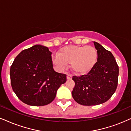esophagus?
I'll return each instance as SVG.
<instances>
[{
	"label": "esophagus",
	"instance_id": "esophagus-1",
	"mask_svg": "<svg viewBox=\"0 0 131 131\" xmlns=\"http://www.w3.org/2000/svg\"><path fill=\"white\" fill-rule=\"evenodd\" d=\"M67 80H71V79H72V75H71V74H68L67 76Z\"/></svg>",
	"mask_w": 131,
	"mask_h": 131
}]
</instances>
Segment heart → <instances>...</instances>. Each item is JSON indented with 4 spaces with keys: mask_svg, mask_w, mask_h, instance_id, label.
Wrapping results in <instances>:
<instances>
[{
    "mask_svg": "<svg viewBox=\"0 0 131 131\" xmlns=\"http://www.w3.org/2000/svg\"><path fill=\"white\" fill-rule=\"evenodd\" d=\"M54 63L61 70L71 64L75 74L82 75L89 72L97 60L98 52L92 46L70 45L61 48Z\"/></svg>",
    "mask_w": 131,
    "mask_h": 131,
    "instance_id": "obj_1",
    "label": "heart"
}]
</instances>
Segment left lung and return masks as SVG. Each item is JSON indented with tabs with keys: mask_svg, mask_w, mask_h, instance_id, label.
Here are the masks:
<instances>
[{
	"mask_svg": "<svg viewBox=\"0 0 131 131\" xmlns=\"http://www.w3.org/2000/svg\"><path fill=\"white\" fill-rule=\"evenodd\" d=\"M94 44L98 52L94 67L86 75L72 77L75 82L72 97L84 106L106 102L113 95L118 85L119 69L114 56L99 43L94 42Z\"/></svg>",
	"mask_w": 131,
	"mask_h": 131,
	"instance_id": "8db88e82",
	"label": "left lung"
}]
</instances>
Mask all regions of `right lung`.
I'll list each match as a JSON object with an SVG mask.
<instances>
[{
  "label": "right lung",
  "instance_id": "obj_1",
  "mask_svg": "<svg viewBox=\"0 0 131 131\" xmlns=\"http://www.w3.org/2000/svg\"><path fill=\"white\" fill-rule=\"evenodd\" d=\"M51 54L48 47L36 45L15 58L10 68L11 86L24 103L35 106L48 105L67 81L66 74L54 70Z\"/></svg>",
  "mask_w": 131,
  "mask_h": 131
}]
</instances>
